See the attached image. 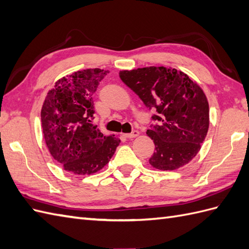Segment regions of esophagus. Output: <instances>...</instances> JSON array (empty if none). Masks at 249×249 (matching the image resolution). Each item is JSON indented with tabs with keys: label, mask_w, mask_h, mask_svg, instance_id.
I'll return each mask as SVG.
<instances>
[{
	"label": "esophagus",
	"mask_w": 249,
	"mask_h": 249,
	"mask_svg": "<svg viewBox=\"0 0 249 249\" xmlns=\"http://www.w3.org/2000/svg\"><path fill=\"white\" fill-rule=\"evenodd\" d=\"M139 135V132L138 131H133L132 133H129V134H124V136L125 137V138H134V137H136V136H138Z\"/></svg>",
	"instance_id": "1"
}]
</instances>
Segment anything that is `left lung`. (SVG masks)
Listing matches in <instances>:
<instances>
[{
  "label": "left lung",
  "instance_id": "obj_1",
  "mask_svg": "<svg viewBox=\"0 0 249 249\" xmlns=\"http://www.w3.org/2000/svg\"><path fill=\"white\" fill-rule=\"evenodd\" d=\"M119 77L149 110L155 124L147 131L155 152L150 165L175 170L192 160L209 128V106L198 84L185 72L165 66L121 71Z\"/></svg>",
  "mask_w": 249,
  "mask_h": 249
}]
</instances>
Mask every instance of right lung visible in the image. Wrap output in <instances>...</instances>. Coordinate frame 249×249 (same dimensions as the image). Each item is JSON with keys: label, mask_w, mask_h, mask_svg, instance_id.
Here are the masks:
<instances>
[{"label": "right lung", "mask_w": 249, "mask_h": 249, "mask_svg": "<svg viewBox=\"0 0 249 249\" xmlns=\"http://www.w3.org/2000/svg\"><path fill=\"white\" fill-rule=\"evenodd\" d=\"M107 71L88 69L65 76L48 90L41 110L43 135L53 160L64 170L93 174L104 168L120 141L90 124L93 95Z\"/></svg>", "instance_id": "1"}]
</instances>
